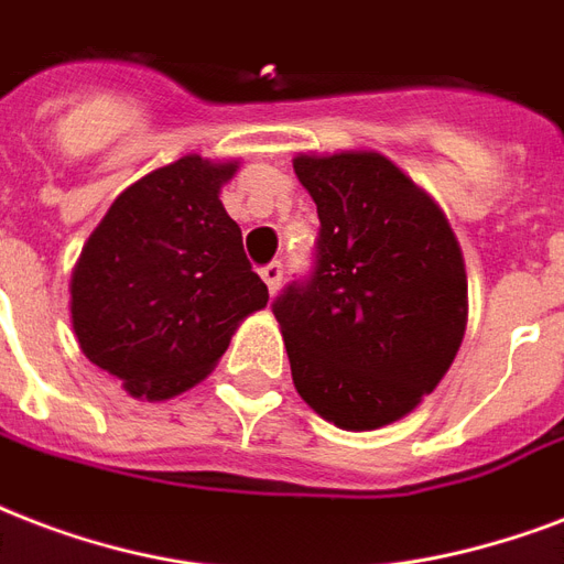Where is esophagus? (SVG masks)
Masks as SVG:
<instances>
[{"instance_id":"34e87169","label":"esophagus","mask_w":564,"mask_h":564,"mask_svg":"<svg viewBox=\"0 0 564 564\" xmlns=\"http://www.w3.org/2000/svg\"><path fill=\"white\" fill-rule=\"evenodd\" d=\"M261 279H264V285H268L270 294H276L279 285H282V264L273 261V264H268V268H261Z\"/></svg>"}]
</instances>
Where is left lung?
Segmentation results:
<instances>
[{
	"label": "left lung",
	"instance_id": "1",
	"mask_svg": "<svg viewBox=\"0 0 564 564\" xmlns=\"http://www.w3.org/2000/svg\"><path fill=\"white\" fill-rule=\"evenodd\" d=\"M321 217L312 282L273 305L296 394L338 430L414 412L468 326V273L447 214L373 150L300 152Z\"/></svg>",
	"mask_w": 564,
	"mask_h": 564
}]
</instances>
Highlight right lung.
<instances>
[{"mask_svg": "<svg viewBox=\"0 0 564 564\" xmlns=\"http://www.w3.org/2000/svg\"><path fill=\"white\" fill-rule=\"evenodd\" d=\"M238 159L182 155L129 185L82 247L69 321L96 368L138 400H170L214 370L268 305L241 229L220 203Z\"/></svg>", "mask_w": 564, "mask_h": 564, "instance_id": "1", "label": "right lung"}]
</instances>
